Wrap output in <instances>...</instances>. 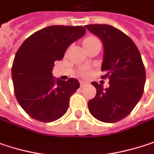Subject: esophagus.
Here are the masks:
<instances>
[{
  "instance_id": "1",
  "label": "esophagus",
  "mask_w": 154,
  "mask_h": 154,
  "mask_svg": "<svg viewBox=\"0 0 154 154\" xmlns=\"http://www.w3.org/2000/svg\"><path fill=\"white\" fill-rule=\"evenodd\" d=\"M88 83L86 82H81V87L82 88V87H84V86H86Z\"/></svg>"
}]
</instances>
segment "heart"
<instances>
[{
  "mask_svg": "<svg viewBox=\"0 0 154 154\" xmlns=\"http://www.w3.org/2000/svg\"><path fill=\"white\" fill-rule=\"evenodd\" d=\"M97 41H99V40L97 38H94V37H88V38H86L84 39L83 45H84V46L86 47L87 45H90V44H92V43H94V42H97ZM87 73H88V72L87 71H82V75H86Z\"/></svg>",
  "mask_w": 154,
  "mask_h": 154,
  "instance_id": "obj_1",
  "label": "heart"
}]
</instances>
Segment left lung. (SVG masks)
<instances>
[{"label":"left lung","mask_w":154,"mask_h":154,"mask_svg":"<svg viewBox=\"0 0 154 154\" xmlns=\"http://www.w3.org/2000/svg\"><path fill=\"white\" fill-rule=\"evenodd\" d=\"M102 40L103 60L102 78H109V87L92 82L96 95L88 102L94 117L115 123L129 115L140 100L146 82V70L134 42L118 29L108 24L85 25Z\"/></svg>","instance_id":"obj_1"}]
</instances>
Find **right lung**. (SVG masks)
<instances>
[{"instance_id":"add662e5","label":"right lung","mask_w":154,"mask_h":154,"mask_svg":"<svg viewBox=\"0 0 154 154\" xmlns=\"http://www.w3.org/2000/svg\"><path fill=\"white\" fill-rule=\"evenodd\" d=\"M85 33L82 26H48L29 36L17 51L11 70L15 94L33 119L50 123L66 114L80 82L54 79V61L61 60L68 46Z\"/></svg>"}]
</instances>
